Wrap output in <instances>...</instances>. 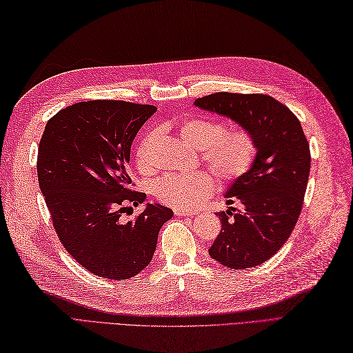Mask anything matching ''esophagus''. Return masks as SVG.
I'll return each instance as SVG.
<instances>
[{"mask_svg": "<svg viewBox=\"0 0 353 353\" xmlns=\"http://www.w3.org/2000/svg\"><path fill=\"white\" fill-rule=\"evenodd\" d=\"M174 212H175V216H184V217H193V216H196L194 211H187V210H178L176 208Z\"/></svg>", "mask_w": 353, "mask_h": 353, "instance_id": "esophagus-1", "label": "esophagus"}]
</instances>
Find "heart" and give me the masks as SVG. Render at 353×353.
<instances>
[{
    "label": "heart",
    "instance_id": "b5f03b06",
    "mask_svg": "<svg viewBox=\"0 0 353 353\" xmlns=\"http://www.w3.org/2000/svg\"><path fill=\"white\" fill-rule=\"evenodd\" d=\"M179 139L185 145L201 150L206 165L221 181H236L250 170L256 159V141L245 128H230L214 119L192 118L178 128ZM151 136H147L137 147V166L148 170V147ZM214 181L208 172L196 170L187 174H166L154 184V194L163 203L176 208H193L212 192Z\"/></svg>",
    "mask_w": 353,
    "mask_h": 353
}]
</instances>
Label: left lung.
I'll return each mask as SVG.
<instances>
[{"label": "left lung", "instance_id": "1", "mask_svg": "<svg viewBox=\"0 0 353 353\" xmlns=\"http://www.w3.org/2000/svg\"><path fill=\"white\" fill-rule=\"evenodd\" d=\"M194 106L230 118L256 141L250 170L225 194L228 205L238 201L243 210L217 212L221 230L208 250L228 268H253L271 259L296 225L310 174L307 137L292 110L266 94L216 92Z\"/></svg>", "mask_w": 353, "mask_h": 353}]
</instances>
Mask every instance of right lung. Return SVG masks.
I'll return each instance as SVG.
<instances>
[{
	"label": "right lung",
	"mask_w": 353,
	"mask_h": 353,
	"mask_svg": "<svg viewBox=\"0 0 353 353\" xmlns=\"http://www.w3.org/2000/svg\"><path fill=\"white\" fill-rule=\"evenodd\" d=\"M157 109L121 100H90L49 119L39 145V185L59 241L85 270L109 280L134 277L150 265L161 226L174 211L130 190L127 166L139 128Z\"/></svg>",
	"instance_id": "obj_1"
}]
</instances>
